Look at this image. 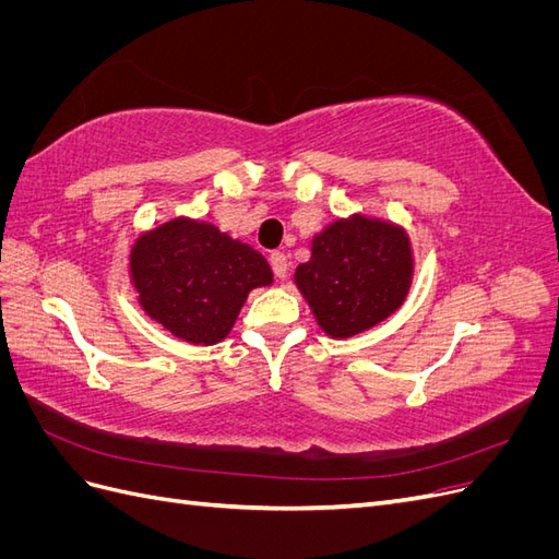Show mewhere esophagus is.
I'll return each instance as SVG.
<instances>
[{"mask_svg":"<svg viewBox=\"0 0 559 559\" xmlns=\"http://www.w3.org/2000/svg\"><path fill=\"white\" fill-rule=\"evenodd\" d=\"M270 267H273V273L282 280L286 277V273H289V261H286L282 251H273L270 253Z\"/></svg>","mask_w":559,"mask_h":559,"instance_id":"34e87169","label":"esophagus"}]
</instances>
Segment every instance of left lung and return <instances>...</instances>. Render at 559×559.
<instances>
[{
    "label": "left lung",
    "instance_id": "left-lung-1",
    "mask_svg": "<svg viewBox=\"0 0 559 559\" xmlns=\"http://www.w3.org/2000/svg\"><path fill=\"white\" fill-rule=\"evenodd\" d=\"M294 282L331 337H352L392 317L411 292L415 259L403 226L352 214L317 233Z\"/></svg>",
    "mask_w": 559,
    "mask_h": 559
}]
</instances>
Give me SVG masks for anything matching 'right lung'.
I'll use <instances>...</instances> for the list:
<instances>
[{"instance_id": "right-lung-1", "label": "right lung", "mask_w": 559, "mask_h": 559, "mask_svg": "<svg viewBox=\"0 0 559 559\" xmlns=\"http://www.w3.org/2000/svg\"><path fill=\"white\" fill-rule=\"evenodd\" d=\"M128 261L142 310L191 345L222 343L249 292L273 284L263 253L189 216L142 233Z\"/></svg>"}]
</instances>
